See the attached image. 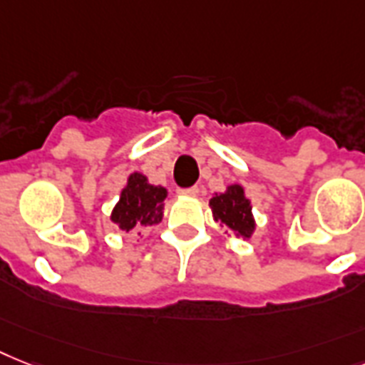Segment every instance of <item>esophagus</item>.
<instances>
[{"label":"esophagus","mask_w":365,"mask_h":365,"mask_svg":"<svg viewBox=\"0 0 365 365\" xmlns=\"http://www.w3.org/2000/svg\"><path fill=\"white\" fill-rule=\"evenodd\" d=\"M178 195H182V197H197L198 195V187H187V189H178Z\"/></svg>","instance_id":"1"}]
</instances>
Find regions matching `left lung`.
<instances>
[{
	"label": "left lung",
	"instance_id": "left-lung-1",
	"mask_svg": "<svg viewBox=\"0 0 365 365\" xmlns=\"http://www.w3.org/2000/svg\"><path fill=\"white\" fill-rule=\"evenodd\" d=\"M210 208L213 221L229 227L236 238L250 240L253 236L257 229L253 206L240 183L227 185L223 192H213L210 198Z\"/></svg>",
	"mask_w": 365,
	"mask_h": 365
}]
</instances>
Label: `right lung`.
Instances as JSON below:
<instances>
[{"label":"right lung","mask_w":365,"mask_h":365,"mask_svg":"<svg viewBox=\"0 0 365 365\" xmlns=\"http://www.w3.org/2000/svg\"><path fill=\"white\" fill-rule=\"evenodd\" d=\"M165 198L167 189L163 185L150 183L142 173L129 174L120 200L112 208L110 221L125 232L136 227H153L163 221Z\"/></svg>","instance_id":"add662e5"}]
</instances>
